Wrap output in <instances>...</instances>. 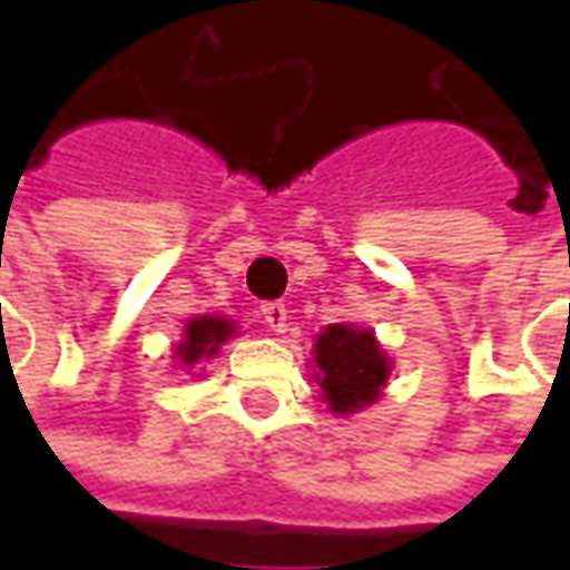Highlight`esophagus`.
Listing matches in <instances>:
<instances>
[{"mask_svg":"<svg viewBox=\"0 0 570 570\" xmlns=\"http://www.w3.org/2000/svg\"><path fill=\"white\" fill-rule=\"evenodd\" d=\"M262 321L268 323L274 333H284L286 308L281 305V302H268V305H262Z\"/></svg>","mask_w":570,"mask_h":570,"instance_id":"esophagus-1","label":"esophagus"}]
</instances>
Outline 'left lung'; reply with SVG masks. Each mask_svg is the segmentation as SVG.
Returning <instances> with one entry per match:
<instances>
[{"mask_svg":"<svg viewBox=\"0 0 570 570\" xmlns=\"http://www.w3.org/2000/svg\"><path fill=\"white\" fill-rule=\"evenodd\" d=\"M314 366L323 403H330L338 415H354L372 406L391 375V360L375 342V333L354 330L347 323H333L317 335Z\"/></svg>","mask_w":570,"mask_h":570,"instance_id":"left-lung-1","label":"left lung"}]
</instances>
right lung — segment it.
<instances>
[{
  "instance_id": "add662e5",
  "label": "right lung",
  "mask_w": 570,
  "mask_h": 570,
  "mask_svg": "<svg viewBox=\"0 0 570 570\" xmlns=\"http://www.w3.org/2000/svg\"><path fill=\"white\" fill-rule=\"evenodd\" d=\"M228 335H235V323L225 317H195L183 330V342L174 347L179 366H195L200 360H210Z\"/></svg>"
}]
</instances>
